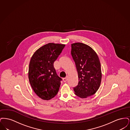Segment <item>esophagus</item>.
<instances>
[{
  "label": "esophagus",
  "instance_id": "esophagus-1",
  "mask_svg": "<svg viewBox=\"0 0 130 130\" xmlns=\"http://www.w3.org/2000/svg\"><path fill=\"white\" fill-rule=\"evenodd\" d=\"M63 81H64V82H67V81L68 80V77H66L63 78Z\"/></svg>",
  "mask_w": 130,
  "mask_h": 130
}]
</instances>
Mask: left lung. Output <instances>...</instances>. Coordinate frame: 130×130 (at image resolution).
I'll list each match as a JSON object with an SVG mask.
<instances>
[{
	"mask_svg": "<svg viewBox=\"0 0 130 130\" xmlns=\"http://www.w3.org/2000/svg\"><path fill=\"white\" fill-rule=\"evenodd\" d=\"M71 47L79 81L74 90L77 96L86 98L96 93L100 85L102 74L100 60L95 51L87 45L75 43Z\"/></svg>",
	"mask_w": 130,
	"mask_h": 130,
	"instance_id": "left-lung-1",
	"label": "left lung"
}]
</instances>
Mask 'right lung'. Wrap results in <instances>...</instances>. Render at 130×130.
<instances>
[{
    "label": "right lung",
    "mask_w": 130,
    "mask_h": 130,
    "mask_svg": "<svg viewBox=\"0 0 130 130\" xmlns=\"http://www.w3.org/2000/svg\"><path fill=\"white\" fill-rule=\"evenodd\" d=\"M65 45L53 43L37 50L31 58L28 76L31 87L40 98L50 100L58 92L62 78L56 74L54 63Z\"/></svg>",
    "instance_id": "obj_1"
}]
</instances>
